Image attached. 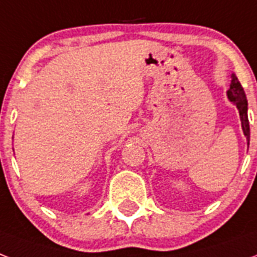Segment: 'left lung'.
Listing matches in <instances>:
<instances>
[{
    "label": "left lung",
    "mask_w": 257,
    "mask_h": 257,
    "mask_svg": "<svg viewBox=\"0 0 257 257\" xmlns=\"http://www.w3.org/2000/svg\"><path fill=\"white\" fill-rule=\"evenodd\" d=\"M226 96L232 101L234 106L237 107L238 114H240V120H241V128L242 133L245 135L246 143L249 145V122H248V101L244 89H242L237 76L232 73V81H230V87L226 92Z\"/></svg>",
    "instance_id": "left-lung-1"
}]
</instances>
